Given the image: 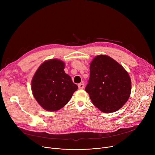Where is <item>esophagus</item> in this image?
I'll return each mask as SVG.
<instances>
[{
  "instance_id": "obj_1",
  "label": "esophagus",
  "mask_w": 155,
  "mask_h": 155,
  "mask_svg": "<svg viewBox=\"0 0 155 155\" xmlns=\"http://www.w3.org/2000/svg\"><path fill=\"white\" fill-rule=\"evenodd\" d=\"M78 88H79V89H82V88H84L85 85H84V84H79L78 85Z\"/></svg>"
}]
</instances>
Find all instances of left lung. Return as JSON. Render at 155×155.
Wrapping results in <instances>:
<instances>
[{
    "instance_id": "left-lung-1",
    "label": "left lung",
    "mask_w": 155,
    "mask_h": 155,
    "mask_svg": "<svg viewBox=\"0 0 155 155\" xmlns=\"http://www.w3.org/2000/svg\"><path fill=\"white\" fill-rule=\"evenodd\" d=\"M85 91L96 107L105 113L120 109L131 91V81L126 70L110 56H97L90 66Z\"/></svg>"
}]
</instances>
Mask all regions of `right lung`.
I'll return each instance as SVG.
<instances>
[{"label":"right lung","mask_w":155,"mask_h":155,"mask_svg":"<svg viewBox=\"0 0 155 155\" xmlns=\"http://www.w3.org/2000/svg\"><path fill=\"white\" fill-rule=\"evenodd\" d=\"M64 68L62 61L48 60L40 65L32 78V94L46 110L56 111L63 107L78 89Z\"/></svg>","instance_id":"1"}]
</instances>
